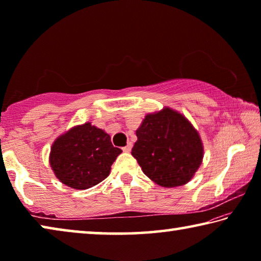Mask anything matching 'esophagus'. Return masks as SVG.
Listing matches in <instances>:
<instances>
[{"label": "esophagus", "mask_w": 261, "mask_h": 261, "mask_svg": "<svg viewBox=\"0 0 261 261\" xmlns=\"http://www.w3.org/2000/svg\"><path fill=\"white\" fill-rule=\"evenodd\" d=\"M131 148H132V144L131 143H127L126 146L123 147V151L126 152V153H129L131 151Z\"/></svg>", "instance_id": "34e87169"}]
</instances>
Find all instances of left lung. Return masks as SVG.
<instances>
[{"label": "left lung", "mask_w": 261, "mask_h": 261, "mask_svg": "<svg viewBox=\"0 0 261 261\" xmlns=\"http://www.w3.org/2000/svg\"><path fill=\"white\" fill-rule=\"evenodd\" d=\"M131 154L156 184L174 188L188 183L201 165L202 144L182 115L166 108L145 117L136 131Z\"/></svg>", "instance_id": "8db88e82"}]
</instances>
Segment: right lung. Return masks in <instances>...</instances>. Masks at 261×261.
<instances>
[{"instance_id": "add662e5", "label": "right lung", "mask_w": 261, "mask_h": 261, "mask_svg": "<svg viewBox=\"0 0 261 261\" xmlns=\"http://www.w3.org/2000/svg\"><path fill=\"white\" fill-rule=\"evenodd\" d=\"M121 153V148L114 147L108 134L85 123L56 139L49 160L62 183L84 190L102 182Z\"/></svg>"}]
</instances>
